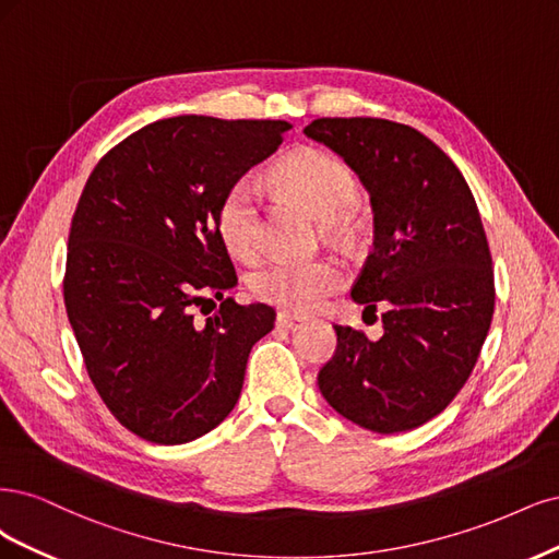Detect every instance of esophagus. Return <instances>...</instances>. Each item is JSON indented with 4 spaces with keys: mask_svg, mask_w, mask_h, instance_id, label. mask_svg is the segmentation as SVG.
I'll return each mask as SVG.
<instances>
[{
    "mask_svg": "<svg viewBox=\"0 0 559 559\" xmlns=\"http://www.w3.org/2000/svg\"><path fill=\"white\" fill-rule=\"evenodd\" d=\"M276 322H278V328H283V330H297V328L304 325L306 318L297 316V313H290V311H281Z\"/></svg>",
    "mask_w": 559,
    "mask_h": 559,
    "instance_id": "34e87169",
    "label": "esophagus"
}]
</instances>
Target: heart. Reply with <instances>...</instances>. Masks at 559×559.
Segmentation results:
<instances>
[{"label": "heart", "mask_w": 559, "mask_h": 559, "mask_svg": "<svg viewBox=\"0 0 559 559\" xmlns=\"http://www.w3.org/2000/svg\"><path fill=\"white\" fill-rule=\"evenodd\" d=\"M269 186L304 204L325 223L344 218L357 200V183L350 169L320 151H306L285 159L269 174ZM215 225L231 255H258L264 239L258 188L250 181L234 183L221 200ZM338 283L341 272L330 260H272L250 276V290L266 304L304 313L325 301Z\"/></svg>", "instance_id": "1"}]
</instances>
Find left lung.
<instances>
[{"label": "left lung", "instance_id": "left-lung-1", "mask_svg": "<svg viewBox=\"0 0 559 559\" xmlns=\"http://www.w3.org/2000/svg\"><path fill=\"white\" fill-rule=\"evenodd\" d=\"M325 143L371 194L373 250L353 285L383 336L334 325L336 350L318 373L330 406L394 435L420 427L472 376L495 313L488 237L464 176L435 141L383 118H318Z\"/></svg>", "mask_w": 559, "mask_h": 559}]
</instances>
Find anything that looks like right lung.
Wrapping results in <instances>:
<instances>
[{
    "mask_svg": "<svg viewBox=\"0 0 559 559\" xmlns=\"http://www.w3.org/2000/svg\"><path fill=\"white\" fill-rule=\"evenodd\" d=\"M287 130L285 120L165 118L122 139L87 178L64 306L90 381L141 439L176 445L218 427L239 400L250 348L274 330L272 306L222 298L237 272L215 213ZM211 296L222 309L200 321L193 311Z\"/></svg>",
    "mask_w": 559,
    "mask_h": 559,
    "instance_id": "1",
    "label": "right lung"
}]
</instances>
